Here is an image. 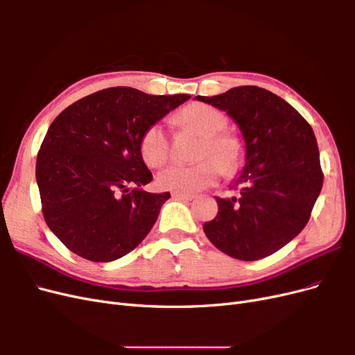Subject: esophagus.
<instances>
[{
	"label": "esophagus",
	"mask_w": 355,
	"mask_h": 355,
	"mask_svg": "<svg viewBox=\"0 0 355 355\" xmlns=\"http://www.w3.org/2000/svg\"><path fill=\"white\" fill-rule=\"evenodd\" d=\"M171 197L176 198V200H184V201L194 200V196H192V194H180V192H173V194H171Z\"/></svg>",
	"instance_id": "34e87169"
}]
</instances>
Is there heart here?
Segmentation results:
<instances>
[{"label": "heart", "mask_w": 355, "mask_h": 355, "mask_svg": "<svg viewBox=\"0 0 355 355\" xmlns=\"http://www.w3.org/2000/svg\"><path fill=\"white\" fill-rule=\"evenodd\" d=\"M179 125L204 136L200 146V158L213 157L197 164L175 163L159 171L157 184L161 189L191 194L218 180L220 168L232 175L243 163L244 148L240 139L223 130L228 118L219 110L206 103H191L176 116ZM141 154L149 167H161L170 157V141L163 124H153L141 139Z\"/></svg>", "instance_id": "b5f03b06"}]
</instances>
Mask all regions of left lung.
Instances as JSON below:
<instances>
[{
  "mask_svg": "<svg viewBox=\"0 0 355 355\" xmlns=\"http://www.w3.org/2000/svg\"><path fill=\"white\" fill-rule=\"evenodd\" d=\"M196 101L227 112L245 144L244 167L232 185L239 197H214L219 211L202 230L228 256L262 259L305 228L320 196L323 171L313 128L292 105L256 85Z\"/></svg>",
  "mask_w": 355,
  "mask_h": 355,
  "instance_id": "left-lung-1",
  "label": "left lung"
}]
</instances>
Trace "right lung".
<instances>
[{
  "label": "right lung",
  "instance_id": "obj_1",
  "mask_svg": "<svg viewBox=\"0 0 355 355\" xmlns=\"http://www.w3.org/2000/svg\"><path fill=\"white\" fill-rule=\"evenodd\" d=\"M189 98L111 87L55 118L38 151L35 176L46 223L71 252L111 262L142 243L170 192L142 189L153 173L144 163L141 139Z\"/></svg>",
  "mask_w": 355,
  "mask_h": 355
}]
</instances>
